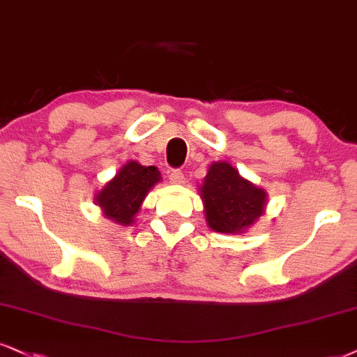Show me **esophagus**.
Here are the masks:
<instances>
[{
	"label": "esophagus",
	"mask_w": 357,
	"mask_h": 357,
	"mask_svg": "<svg viewBox=\"0 0 357 357\" xmlns=\"http://www.w3.org/2000/svg\"><path fill=\"white\" fill-rule=\"evenodd\" d=\"M169 180H170V183H183L185 177H183L182 170H170L169 172Z\"/></svg>",
	"instance_id": "esophagus-1"
}]
</instances>
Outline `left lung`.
Wrapping results in <instances>:
<instances>
[{"label": "left lung", "mask_w": 357, "mask_h": 357, "mask_svg": "<svg viewBox=\"0 0 357 357\" xmlns=\"http://www.w3.org/2000/svg\"><path fill=\"white\" fill-rule=\"evenodd\" d=\"M205 218L213 231L243 233L265 213L266 192L240 177L228 162H213L200 187Z\"/></svg>", "instance_id": "1"}]
</instances>
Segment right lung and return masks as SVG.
Here are the masks:
<instances>
[{
  "mask_svg": "<svg viewBox=\"0 0 357 357\" xmlns=\"http://www.w3.org/2000/svg\"><path fill=\"white\" fill-rule=\"evenodd\" d=\"M158 182L160 172L157 167H144L139 162L129 160L96 195V204L109 220L129 227L134 223L147 193Z\"/></svg>",
  "mask_w": 357,
  "mask_h": 357,
  "instance_id": "add662e5",
  "label": "right lung"
}]
</instances>
